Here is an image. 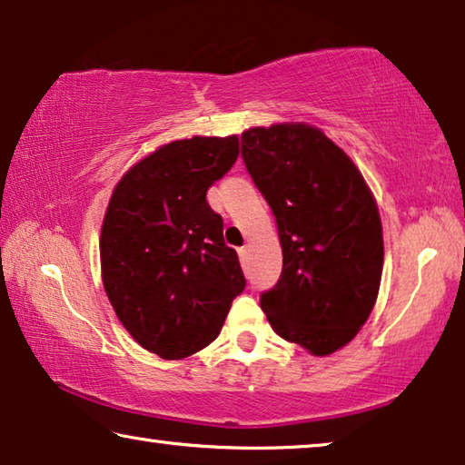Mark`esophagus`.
I'll return each mask as SVG.
<instances>
[{
    "mask_svg": "<svg viewBox=\"0 0 465 465\" xmlns=\"http://www.w3.org/2000/svg\"><path fill=\"white\" fill-rule=\"evenodd\" d=\"M238 254H240V261L243 262V261H246V256H248V250L246 248H240Z\"/></svg>",
    "mask_w": 465,
    "mask_h": 465,
    "instance_id": "esophagus-1",
    "label": "esophagus"
}]
</instances>
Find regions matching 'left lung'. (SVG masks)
<instances>
[{"label": "left lung", "instance_id": "obj_1", "mask_svg": "<svg viewBox=\"0 0 465 465\" xmlns=\"http://www.w3.org/2000/svg\"><path fill=\"white\" fill-rule=\"evenodd\" d=\"M242 157L282 248L281 279L261 308L281 338L326 357L357 336L380 293L383 233L373 193L351 157L305 123L243 131Z\"/></svg>", "mask_w": 465, "mask_h": 465}]
</instances>
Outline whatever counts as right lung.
I'll list each match as a JSON object with an SVG mask.
<instances>
[{
	"instance_id": "add662e5",
	"label": "right lung",
	"mask_w": 465,
	"mask_h": 465,
	"mask_svg": "<svg viewBox=\"0 0 465 465\" xmlns=\"http://www.w3.org/2000/svg\"><path fill=\"white\" fill-rule=\"evenodd\" d=\"M238 135L178 139L124 172L100 233L104 291L127 332L157 357L211 344L246 287L209 186L238 160Z\"/></svg>"
}]
</instances>
